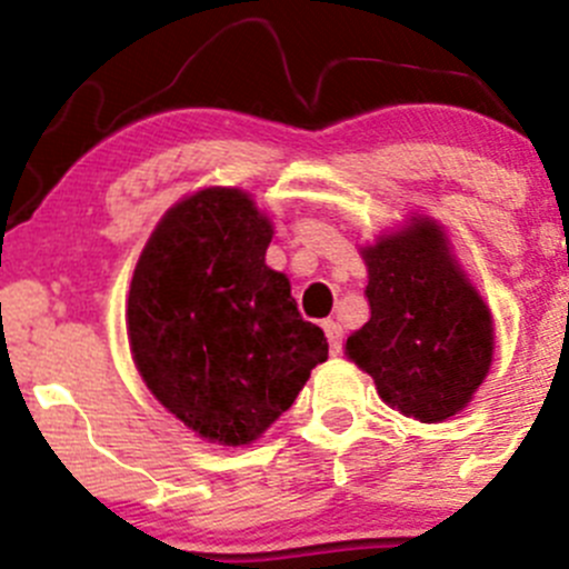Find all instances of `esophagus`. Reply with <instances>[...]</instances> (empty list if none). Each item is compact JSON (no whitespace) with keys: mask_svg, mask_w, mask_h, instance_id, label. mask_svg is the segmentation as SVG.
Returning <instances> with one entry per match:
<instances>
[{"mask_svg":"<svg viewBox=\"0 0 569 569\" xmlns=\"http://www.w3.org/2000/svg\"><path fill=\"white\" fill-rule=\"evenodd\" d=\"M321 327H325V336H327V343H330V352L341 355V343H343L341 325H338V321H332V319H327Z\"/></svg>","mask_w":569,"mask_h":569,"instance_id":"1","label":"esophagus"}]
</instances>
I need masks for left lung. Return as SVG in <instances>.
Listing matches in <instances>:
<instances>
[{"mask_svg": "<svg viewBox=\"0 0 569 569\" xmlns=\"http://www.w3.org/2000/svg\"><path fill=\"white\" fill-rule=\"evenodd\" d=\"M371 319L347 338L349 360L401 416L438 423L473 399L492 363V317L429 217L360 248Z\"/></svg>", "mask_w": 569, "mask_h": 569, "instance_id": "1", "label": "left lung"}]
</instances>
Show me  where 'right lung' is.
Segmentation results:
<instances>
[{
    "instance_id": "right-lung-1",
    "label": "right lung",
    "mask_w": 569,
    "mask_h": 569,
    "mask_svg": "<svg viewBox=\"0 0 569 569\" xmlns=\"http://www.w3.org/2000/svg\"><path fill=\"white\" fill-rule=\"evenodd\" d=\"M272 222L250 194L209 187L159 220L126 306L131 358L148 391L200 438L248 446L327 360L289 278L267 267Z\"/></svg>"
}]
</instances>
